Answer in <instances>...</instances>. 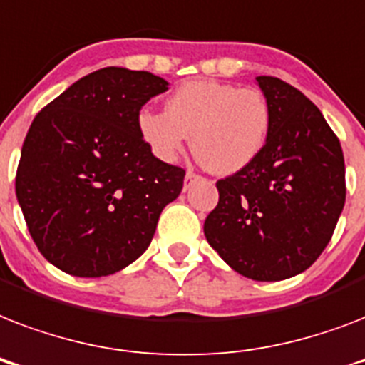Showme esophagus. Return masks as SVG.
I'll return each mask as SVG.
<instances>
[{"mask_svg": "<svg viewBox=\"0 0 365 365\" xmlns=\"http://www.w3.org/2000/svg\"><path fill=\"white\" fill-rule=\"evenodd\" d=\"M195 178H197V174H195L193 170H187V174H185V187H187L189 183L193 182Z\"/></svg>", "mask_w": 365, "mask_h": 365, "instance_id": "esophagus-1", "label": "esophagus"}]
</instances>
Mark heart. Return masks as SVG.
Returning <instances> with one entry per match:
<instances>
[{
	"label": "heart",
	"mask_w": 365,
	"mask_h": 365,
	"mask_svg": "<svg viewBox=\"0 0 365 365\" xmlns=\"http://www.w3.org/2000/svg\"><path fill=\"white\" fill-rule=\"evenodd\" d=\"M138 130L165 163H174L191 136L195 155L208 170L233 174L254 163L265 148L271 108L257 88L197 79L168 96L166 111H140Z\"/></svg>",
	"instance_id": "b5f03b06"
}]
</instances>
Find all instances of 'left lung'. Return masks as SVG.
Segmentation results:
<instances>
[{
    "label": "left lung",
    "mask_w": 365,
    "mask_h": 365,
    "mask_svg": "<svg viewBox=\"0 0 365 365\" xmlns=\"http://www.w3.org/2000/svg\"><path fill=\"white\" fill-rule=\"evenodd\" d=\"M255 81L271 108L259 157L217 180L206 240L231 269L261 282L307 271L331 240L345 206L339 138L305 94L278 77Z\"/></svg>",
    "instance_id": "8db88e82"
}]
</instances>
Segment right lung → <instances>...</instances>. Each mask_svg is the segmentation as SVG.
I'll return each instance as SVG.
<instances>
[{
	"mask_svg": "<svg viewBox=\"0 0 365 365\" xmlns=\"http://www.w3.org/2000/svg\"><path fill=\"white\" fill-rule=\"evenodd\" d=\"M168 83L104 68L43 108L26 134L16 199L43 257L73 277L121 271L148 250L185 170L157 159L138 130L142 106Z\"/></svg>",
	"mask_w": 365,
	"mask_h": 365,
	"instance_id": "right-lung-1",
	"label": "right lung"
}]
</instances>
